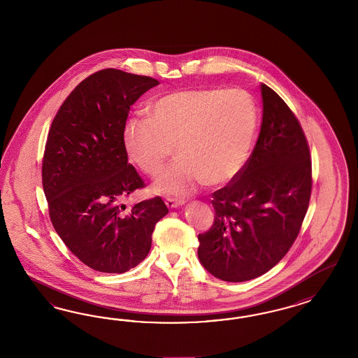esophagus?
Masks as SVG:
<instances>
[{
    "instance_id": "esophagus-1",
    "label": "esophagus",
    "mask_w": 358,
    "mask_h": 358,
    "mask_svg": "<svg viewBox=\"0 0 358 358\" xmlns=\"http://www.w3.org/2000/svg\"><path fill=\"white\" fill-rule=\"evenodd\" d=\"M165 205L169 207V208H176V207L181 206V205H182V201H180V199H173V198H166V199H165Z\"/></svg>"
}]
</instances>
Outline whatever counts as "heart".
<instances>
[{"mask_svg":"<svg viewBox=\"0 0 358 358\" xmlns=\"http://www.w3.org/2000/svg\"><path fill=\"white\" fill-rule=\"evenodd\" d=\"M259 124L257 106L241 89H193L159 98L150 118H132L124 145L144 173L156 176L176 151L180 159L156 181L164 194L192 193L205 182L219 186L250 159Z\"/></svg>","mask_w":358,"mask_h":358,"instance_id":"b5f03b06","label":"heart"}]
</instances>
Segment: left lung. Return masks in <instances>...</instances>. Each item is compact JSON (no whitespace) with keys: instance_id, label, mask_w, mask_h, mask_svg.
Returning a JSON list of instances; mask_svg holds the SVG:
<instances>
[{"instance_id":"obj_1","label":"left lung","mask_w":358,"mask_h":358,"mask_svg":"<svg viewBox=\"0 0 358 358\" xmlns=\"http://www.w3.org/2000/svg\"><path fill=\"white\" fill-rule=\"evenodd\" d=\"M260 87L257 143L243 171L213 193L214 223L198 235V259L222 281H250L278 264L301 231L311 195L303 130L285 101Z\"/></svg>"}]
</instances>
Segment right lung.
Returning a JSON list of instances; mask_svg holds the SVG:
<instances>
[{
    "label": "right lung",
    "mask_w": 358,
    "mask_h": 358,
    "mask_svg": "<svg viewBox=\"0 0 358 358\" xmlns=\"http://www.w3.org/2000/svg\"><path fill=\"white\" fill-rule=\"evenodd\" d=\"M159 81L120 69L81 81L55 115L42 181L55 231L78 260L102 273H124L151 250L156 223L168 214L160 196L126 208L144 182L129 164L124 127L141 94Z\"/></svg>",
    "instance_id": "right-lung-1"
}]
</instances>
